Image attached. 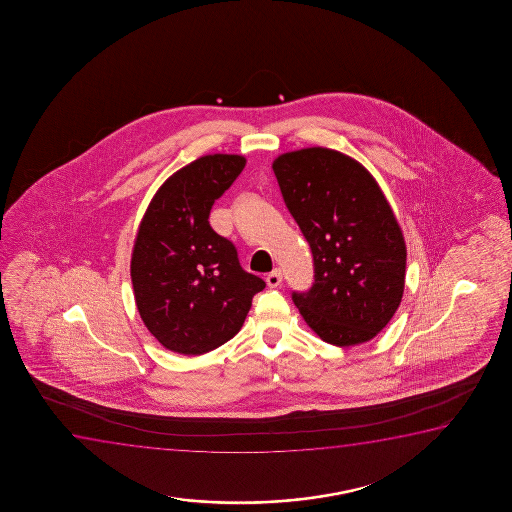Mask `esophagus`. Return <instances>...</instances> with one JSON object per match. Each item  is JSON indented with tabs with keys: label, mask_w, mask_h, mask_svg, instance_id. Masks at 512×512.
I'll return each instance as SVG.
<instances>
[{
	"label": "esophagus",
	"mask_w": 512,
	"mask_h": 512,
	"mask_svg": "<svg viewBox=\"0 0 512 512\" xmlns=\"http://www.w3.org/2000/svg\"><path fill=\"white\" fill-rule=\"evenodd\" d=\"M266 281L267 287H280L281 281H283V274H281L280 269H274L273 273L267 274Z\"/></svg>",
	"instance_id": "esophagus-1"
}]
</instances>
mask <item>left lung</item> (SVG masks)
<instances>
[{"label": "left lung", "instance_id": "1", "mask_svg": "<svg viewBox=\"0 0 512 512\" xmlns=\"http://www.w3.org/2000/svg\"><path fill=\"white\" fill-rule=\"evenodd\" d=\"M273 171L315 266L313 285L292 301L325 343L371 341L406 280V243L385 194L360 162L330 148L280 155Z\"/></svg>", "mask_w": 512, "mask_h": 512}]
</instances>
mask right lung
I'll return each mask as SVG.
<instances>
[{
  "label": "right lung",
  "instance_id": "add662e5",
  "mask_svg": "<svg viewBox=\"0 0 512 512\" xmlns=\"http://www.w3.org/2000/svg\"><path fill=\"white\" fill-rule=\"evenodd\" d=\"M245 164L243 155L199 157L162 183L141 220L131 259L134 299L152 336L175 353L203 355L227 343L253 295L266 288L208 220Z\"/></svg>",
  "mask_w": 512,
  "mask_h": 512
}]
</instances>
